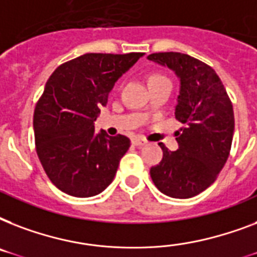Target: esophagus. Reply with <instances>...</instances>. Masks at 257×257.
<instances>
[{
	"label": "esophagus",
	"instance_id": "1",
	"mask_svg": "<svg viewBox=\"0 0 257 257\" xmlns=\"http://www.w3.org/2000/svg\"><path fill=\"white\" fill-rule=\"evenodd\" d=\"M132 144L136 145V147H143V145L147 144V141L140 139V137H135V139L132 140Z\"/></svg>",
	"mask_w": 257,
	"mask_h": 257
}]
</instances>
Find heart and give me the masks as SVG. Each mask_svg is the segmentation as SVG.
I'll list each match as a JSON object with an SVG mask.
<instances>
[{
    "label": "heart",
    "instance_id": "b5f03b06",
    "mask_svg": "<svg viewBox=\"0 0 257 257\" xmlns=\"http://www.w3.org/2000/svg\"><path fill=\"white\" fill-rule=\"evenodd\" d=\"M157 80H168V78H165L164 76H160V74H155L151 77V81H157Z\"/></svg>",
    "mask_w": 257,
    "mask_h": 257
}]
</instances>
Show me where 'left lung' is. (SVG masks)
Listing matches in <instances>:
<instances>
[{"label": "left lung", "mask_w": 257, "mask_h": 257, "mask_svg": "<svg viewBox=\"0 0 257 257\" xmlns=\"http://www.w3.org/2000/svg\"><path fill=\"white\" fill-rule=\"evenodd\" d=\"M148 60L179 78L175 116L185 125L176 133L177 151L159 144L163 160L151 168V177L164 195L189 199L205 191L227 163L235 129L232 102L215 70L197 58L165 52L149 54Z\"/></svg>", "instance_id": "1"}]
</instances>
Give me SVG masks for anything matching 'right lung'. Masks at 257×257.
Wrapping results in <instances>:
<instances>
[{"label":"right lung","instance_id":"right-lung-1","mask_svg":"<svg viewBox=\"0 0 257 257\" xmlns=\"http://www.w3.org/2000/svg\"><path fill=\"white\" fill-rule=\"evenodd\" d=\"M143 56L88 53L49 77L34 109V140L42 168L60 191L90 197L113 181L131 140L96 133L94 121L117 80Z\"/></svg>","mask_w":257,"mask_h":257}]
</instances>
